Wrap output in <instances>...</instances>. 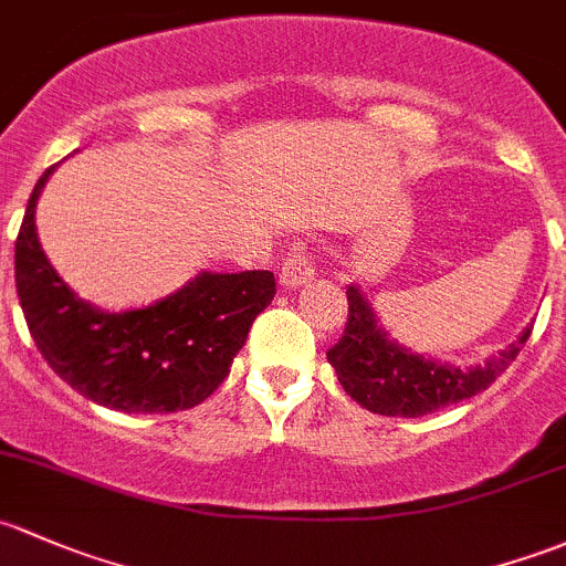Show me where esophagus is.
Wrapping results in <instances>:
<instances>
[{
  "label": "esophagus",
  "mask_w": 566,
  "mask_h": 566,
  "mask_svg": "<svg viewBox=\"0 0 566 566\" xmlns=\"http://www.w3.org/2000/svg\"><path fill=\"white\" fill-rule=\"evenodd\" d=\"M314 279V263H312V254L306 249H295L287 260H284L282 271H279V284L287 290L301 287V284L312 282Z\"/></svg>",
  "instance_id": "obj_1"
}]
</instances>
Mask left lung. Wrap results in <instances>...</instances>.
Returning a JSON list of instances; mask_svg holds the SVG:
<instances>
[{
  "label": "left lung",
  "instance_id": "obj_1",
  "mask_svg": "<svg viewBox=\"0 0 566 566\" xmlns=\"http://www.w3.org/2000/svg\"><path fill=\"white\" fill-rule=\"evenodd\" d=\"M349 314L342 338L328 349L338 382L363 409L388 418H423L485 390L526 344L532 325L483 366H453L401 347L379 325L371 303L358 284L347 287Z\"/></svg>",
  "mask_w": 566,
  "mask_h": 566
}]
</instances>
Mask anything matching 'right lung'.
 I'll list each match as a JSON object with an SVG mask.
<instances>
[{
    "label": "right lung",
    "mask_w": 566,
    "mask_h": 566,
    "mask_svg": "<svg viewBox=\"0 0 566 566\" xmlns=\"http://www.w3.org/2000/svg\"><path fill=\"white\" fill-rule=\"evenodd\" d=\"M51 165L34 184L15 238V287L48 366L88 401L129 415L206 401L230 374L254 317L273 301L271 271H200L148 306L105 312L78 298L45 258L34 224Z\"/></svg>",
    "instance_id": "obj_1"
}]
</instances>
